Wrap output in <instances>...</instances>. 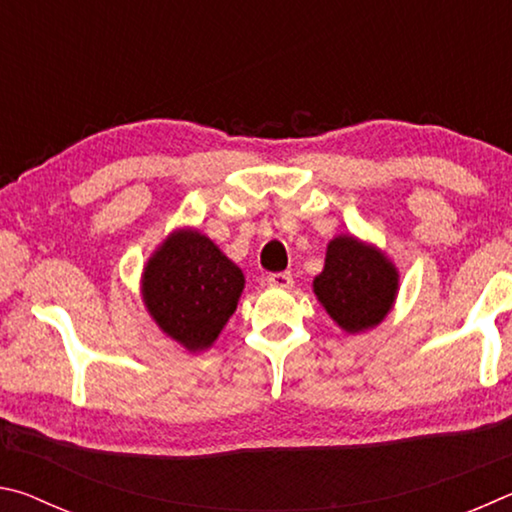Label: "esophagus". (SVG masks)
Instances as JSON below:
<instances>
[{
	"label": "esophagus",
	"instance_id": "esophagus-1",
	"mask_svg": "<svg viewBox=\"0 0 512 512\" xmlns=\"http://www.w3.org/2000/svg\"><path fill=\"white\" fill-rule=\"evenodd\" d=\"M266 282L275 289H291L293 287V277L287 271H284V273H268Z\"/></svg>",
	"mask_w": 512,
	"mask_h": 512
}]
</instances>
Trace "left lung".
<instances>
[{"mask_svg":"<svg viewBox=\"0 0 512 512\" xmlns=\"http://www.w3.org/2000/svg\"><path fill=\"white\" fill-rule=\"evenodd\" d=\"M397 289L400 273L391 259L352 235L329 241L323 273L314 277L318 302L348 334L377 327L393 309Z\"/></svg>","mask_w":512,"mask_h":512,"instance_id":"obj_1","label":"left lung"}]
</instances>
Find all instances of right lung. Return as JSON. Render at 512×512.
Returning <instances> with one entry per match:
<instances>
[{
  "label": "right lung",
  "mask_w": 512,
  "mask_h": 512,
  "mask_svg": "<svg viewBox=\"0 0 512 512\" xmlns=\"http://www.w3.org/2000/svg\"><path fill=\"white\" fill-rule=\"evenodd\" d=\"M244 273L198 230H176L149 257L142 298L169 339L189 352L212 348L235 314Z\"/></svg>",
  "instance_id": "1"
}]
</instances>
